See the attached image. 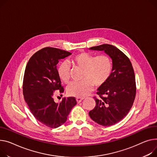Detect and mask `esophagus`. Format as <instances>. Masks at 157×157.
<instances>
[{"label": "esophagus", "mask_w": 157, "mask_h": 157, "mask_svg": "<svg viewBox=\"0 0 157 157\" xmlns=\"http://www.w3.org/2000/svg\"><path fill=\"white\" fill-rule=\"evenodd\" d=\"M83 98H76V101H77V102L79 103H80L81 101H82V100H83Z\"/></svg>", "instance_id": "34e87169"}]
</instances>
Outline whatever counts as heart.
Wrapping results in <instances>:
<instances>
[{
  "mask_svg": "<svg viewBox=\"0 0 157 157\" xmlns=\"http://www.w3.org/2000/svg\"><path fill=\"white\" fill-rule=\"evenodd\" d=\"M72 64L82 69V81L72 82L68 86L67 92L69 96L76 98L86 97L95 86L103 85L109 79L112 71V62L107 55L96 57L86 52L78 54L71 59ZM58 76L60 80L68 83L70 79V66L63 62L57 68Z\"/></svg>",
  "mask_w": 157,
  "mask_h": 157,
  "instance_id": "b5f03b06",
  "label": "heart"
}]
</instances>
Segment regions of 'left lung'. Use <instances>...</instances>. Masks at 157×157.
<instances>
[{"label":"left lung","instance_id":"obj_1","mask_svg":"<svg viewBox=\"0 0 157 157\" xmlns=\"http://www.w3.org/2000/svg\"><path fill=\"white\" fill-rule=\"evenodd\" d=\"M104 51L112 60V71L108 81L98 88L96 105L90 111L91 119L103 126L121 121L131 110L136 87L134 69L129 59L113 45L103 44L90 48Z\"/></svg>","mask_w":157,"mask_h":157}]
</instances>
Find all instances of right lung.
Masks as SVG:
<instances>
[{
	"instance_id": "1",
	"label": "right lung",
	"mask_w": 157,
	"mask_h": 157,
	"mask_svg": "<svg viewBox=\"0 0 157 157\" xmlns=\"http://www.w3.org/2000/svg\"><path fill=\"white\" fill-rule=\"evenodd\" d=\"M71 53L53 47H45L29 59L23 78V92L27 105L34 117L51 128L64 124L73 107L75 97L63 98L59 103L54 100V91L64 92L57 73V64Z\"/></svg>"
}]
</instances>
